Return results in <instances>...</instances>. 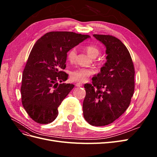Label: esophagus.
I'll use <instances>...</instances> for the list:
<instances>
[{
	"label": "esophagus",
	"instance_id": "34e87169",
	"mask_svg": "<svg viewBox=\"0 0 157 157\" xmlns=\"http://www.w3.org/2000/svg\"><path fill=\"white\" fill-rule=\"evenodd\" d=\"M75 85H76V86H77V87H80V86H82V84L81 82H77Z\"/></svg>",
	"mask_w": 157,
	"mask_h": 157
}]
</instances>
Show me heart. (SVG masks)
Returning <instances> with one entry per match:
<instances>
[{
	"mask_svg": "<svg viewBox=\"0 0 157 157\" xmlns=\"http://www.w3.org/2000/svg\"><path fill=\"white\" fill-rule=\"evenodd\" d=\"M86 50L88 54L92 58H96L99 55L100 50L97 46L94 45H90L86 47ZM77 57V50L75 48L71 49L67 53V59L70 62L75 61ZM93 74V71L89 68H77L71 71V78L77 81L83 82L86 80L90 75Z\"/></svg>",
	"mask_w": 157,
	"mask_h": 157,
	"instance_id": "heart-1",
	"label": "heart"
}]
</instances>
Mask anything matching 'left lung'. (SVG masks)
Segmentation results:
<instances>
[{"mask_svg":"<svg viewBox=\"0 0 157 157\" xmlns=\"http://www.w3.org/2000/svg\"><path fill=\"white\" fill-rule=\"evenodd\" d=\"M105 45L107 61L92 84H84L83 115L90 124H111L125 112L134 92V64L126 46L111 35H93Z\"/></svg>","mask_w":157,"mask_h":157,"instance_id":"left-lung-1","label":"left lung"}]
</instances>
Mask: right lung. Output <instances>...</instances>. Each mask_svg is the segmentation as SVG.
I'll list each match as a JSON object with an SVG mask.
<instances>
[{"instance_id":"1","label":"right lung","mask_w":157,"mask_h":157,"mask_svg":"<svg viewBox=\"0 0 157 157\" xmlns=\"http://www.w3.org/2000/svg\"><path fill=\"white\" fill-rule=\"evenodd\" d=\"M90 36L69 31L47 33L30 52L22 75L21 102L32 119L48 124L58 115V108L75 85L67 80V52Z\"/></svg>"}]
</instances>
